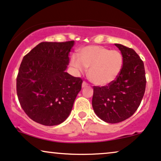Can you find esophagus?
<instances>
[{"label": "esophagus", "mask_w": 161, "mask_h": 161, "mask_svg": "<svg viewBox=\"0 0 161 161\" xmlns=\"http://www.w3.org/2000/svg\"><path fill=\"white\" fill-rule=\"evenodd\" d=\"M87 85H88V84H87V83L86 82H85V81H84V82H82V87H87Z\"/></svg>", "instance_id": "1"}]
</instances>
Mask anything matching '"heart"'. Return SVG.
<instances>
[{"label": "heart", "instance_id": "1", "mask_svg": "<svg viewBox=\"0 0 161 161\" xmlns=\"http://www.w3.org/2000/svg\"><path fill=\"white\" fill-rule=\"evenodd\" d=\"M79 57L74 55L70 64L77 71L89 68L88 77L95 85L104 86L114 82L123 67V56L119 51L99 45L81 48Z\"/></svg>", "mask_w": 161, "mask_h": 161}]
</instances>
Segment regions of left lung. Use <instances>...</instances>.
Segmentation results:
<instances>
[{"label": "left lung", "instance_id": "1", "mask_svg": "<svg viewBox=\"0 0 161 161\" xmlns=\"http://www.w3.org/2000/svg\"><path fill=\"white\" fill-rule=\"evenodd\" d=\"M123 56V67L114 82L93 86L92 106L103 121L117 123L131 117L140 106L146 90L143 62L133 49L114 44Z\"/></svg>", "mask_w": 161, "mask_h": 161}]
</instances>
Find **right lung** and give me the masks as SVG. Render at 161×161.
Instances as JSON below:
<instances>
[{"label": "right lung", "instance_id": "1", "mask_svg": "<svg viewBox=\"0 0 161 161\" xmlns=\"http://www.w3.org/2000/svg\"><path fill=\"white\" fill-rule=\"evenodd\" d=\"M74 41L41 42L24 57L16 79L18 101L26 114L44 125L70 114L83 80L65 72Z\"/></svg>", "mask_w": 161, "mask_h": 161}]
</instances>
